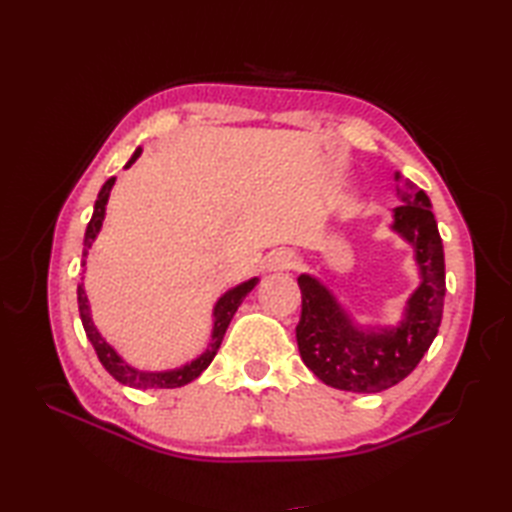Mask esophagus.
<instances>
[{"mask_svg": "<svg viewBox=\"0 0 512 512\" xmlns=\"http://www.w3.org/2000/svg\"><path fill=\"white\" fill-rule=\"evenodd\" d=\"M297 266V257L290 250H277V253L270 255L268 268L270 270H292Z\"/></svg>", "mask_w": 512, "mask_h": 512, "instance_id": "1", "label": "esophagus"}]
</instances>
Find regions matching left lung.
I'll return each mask as SVG.
<instances>
[{
	"mask_svg": "<svg viewBox=\"0 0 512 512\" xmlns=\"http://www.w3.org/2000/svg\"><path fill=\"white\" fill-rule=\"evenodd\" d=\"M398 178V176H396ZM394 209V231L416 250L422 284L407 303L398 328L363 332L352 325L330 290L310 275L299 277L301 361L325 385L358 394H378L405 380L436 339L444 308V250L427 193L405 180Z\"/></svg>",
	"mask_w": 512,
	"mask_h": 512,
	"instance_id": "obj_1",
	"label": "left lung"
}]
</instances>
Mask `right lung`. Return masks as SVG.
Here are the masks:
<instances>
[{
    "label": "right lung",
    "mask_w": 512,
    "mask_h": 512,
    "mask_svg": "<svg viewBox=\"0 0 512 512\" xmlns=\"http://www.w3.org/2000/svg\"><path fill=\"white\" fill-rule=\"evenodd\" d=\"M138 156H140V149L134 151V156L129 158L125 169L132 167ZM114 180L116 178L107 180L103 184V189L99 191V198H96L92 220L88 224V231H85V239H83V257L88 255V250L92 248V242H94L96 233L101 231V224H103V217H105V204H107V198H110V191L114 187ZM81 266L85 268V259L81 262ZM255 286H257V279H248V281H244L242 286L228 290L226 295L220 301H217V306L213 310L215 325H213V336H211L209 350H206L200 358H195V361H191L189 365H184L180 369H171V372H151V374L149 372H138V369L129 367L123 361V358L114 352V347L103 339V336L99 334V330L94 328L92 317H90L88 297H85L83 284L76 286V297H79V314H81L83 330H85V334H88V339H90V343L94 347L96 356H99V361L103 363V367L107 369V372H110L118 380V383L129 385V387H136V389H173V387H182V385L191 383V380L198 378L204 372V369L211 365L217 350H220L222 339H224V334H226L228 323H231V319H233V314L237 312L239 306H242L244 297Z\"/></svg>",
    "instance_id": "obj_1"
}]
</instances>
